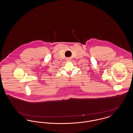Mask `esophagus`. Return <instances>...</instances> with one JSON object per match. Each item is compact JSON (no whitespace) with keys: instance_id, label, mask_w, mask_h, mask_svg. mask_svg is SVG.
<instances>
[{"instance_id":"esophagus-1","label":"esophagus","mask_w":133,"mask_h":133,"mask_svg":"<svg viewBox=\"0 0 133 133\" xmlns=\"http://www.w3.org/2000/svg\"><path fill=\"white\" fill-rule=\"evenodd\" d=\"M67 61H70V58H67Z\"/></svg>"}]
</instances>
